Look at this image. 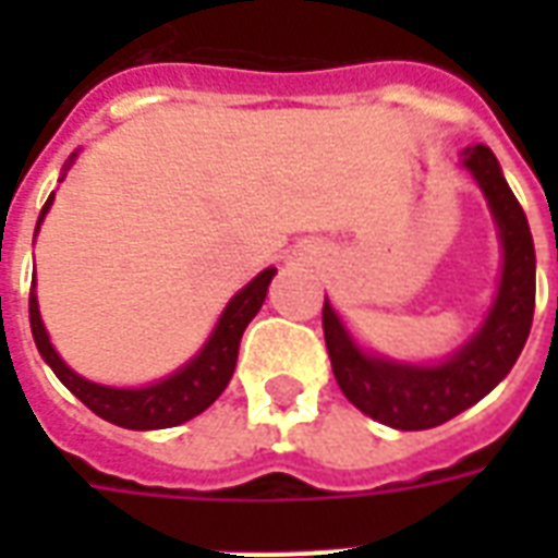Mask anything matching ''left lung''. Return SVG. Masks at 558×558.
Returning <instances> with one entry per match:
<instances>
[{
  "label": "left lung",
  "instance_id": "8db88e82",
  "mask_svg": "<svg viewBox=\"0 0 558 558\" xmlns=\"http://www.w3.org/2000/svg\"><path fill=\"white\" fill-rule=\"evenodd\" d=\"M463 165L489 199L504 243L501 287L484 327L449 362L432 367L397 365L367 356L353 344L339 315L324 301V341L341 393L367 416L399 428L423 432L449 423L475 405L512 371L530 336L536 310V248L524 208L510 191L495 153L486 144L463 150Z\"/></svg>",
  "mask_w": 558,
  "mask_h": 558
}]
</instances>
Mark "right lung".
<instances>
[{"mask_svg": "<svg viewBox=\"0 0 558 558\" xmlns=\"http://www.w3.org/2000/svg\"><path fill=\"white\" fill-rule=\"evenodd\" d=\"M51 199H54V193L48 196V202L39 210V219L46 217ZM271 278H275V269H266L248 287L240 289L231 298V304L226 306L217 330L208 339V344L202 348L199 356L193 359L191 365H185L179 373L168 376V379L150 385V388H104V385H95V381L77 376L72 367H65V362L57 356L51 341H48V332L43 327V318H39L37 295L34 292L28 298L31 332H34V341H37L39 356L51 365V371L57 373V379L63 381L65 388L72 390L74 397L81 399L89 411H95L100 420L121 425V428H133V432L170 428V425L187 423L196 414H202L226 390L228 379H231V373H234L236 365L240 339H243L248 322H252L257 310L263 306V298H266V289H269Z\"/></svg>", "mask_w": 558, "mask_h": 558, "instance_id": "right-lung-1", "label": "right lung"}]
</instances>
